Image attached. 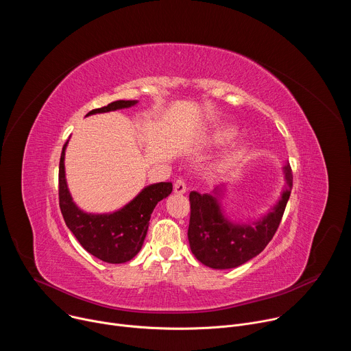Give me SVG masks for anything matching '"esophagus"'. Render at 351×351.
<instances>
[{
    "label": "esophagus",
    "instance_id": "esophagus-1",
    "mask_svg": "<svg viewBox=\"0 0 351 351\" xmlns=\"http://www.w3.org/2000/svg\"><path fill=\"white\" fill-rule=\"evenodd\" d=\"M186 190H187L186 183H184L182 179H178V180L175 182V184H173V191H175L176 194H184Z\"/></svg>",
    "mask_w": 351,
    "mask_h": 351
}]
</instances>
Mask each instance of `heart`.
<instances>
[{
  "label": "heart",
  "mask_w": 351,
  "mask_h": 351,
  "mask_svg": "<svg viewBox=\"0 0 351 351\" xmlns=\"http://www.w3.org/2000/svg\"><path fill=\"white\" fill-rule=\"evenodd\" d=\"M239 134V130L236 126H232V125H222V126H218L215 128L206 138L207 144L208 145H213V147H218V145H223V144H228L230 143L233 138H236ZM245 152V147L244 145H237L234 148L233 152V157H239L241 156L243 153Z\"/></svg>",
  "instance_id": "obj_1"
}]
</instances>
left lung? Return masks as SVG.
Returning a JSON list of instances; mask_svg holds the SVG:
<instances>
[{
	"label": "left lung",
	"instance_id": "left-lung-1",
	"mask_svg": "<svg viewBox=\"0 0 351 351\" xmlns=\"http://www.w3.org/2000/svg\"><path fill=\"white\" fill-rule=\"evenodd\" d=\"M285 187L276 204L254 221H232L222 207L228 183H221L211 193L191 191L189 244L194 257L213 269L240 267L258 256L274 237L283 217L293 187V175L286 162L282 168Z\"/></svg>",
	"mask_w": 351,
	"mask_h": 351
}]
</instances>
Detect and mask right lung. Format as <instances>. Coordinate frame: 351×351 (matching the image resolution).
<instances>
[{"instance_id":"obj_1","label":"right lung","mask_w":351,"mask_h":351,"mask_svg":"<svg viewBox=\"0 0 351 351\" xmlns=\"http://www.w3.org/2000/svg\"><path fill=\"white\" fill-rule=\"evenodd\" d=\"M137 103V99H119L107 107L90 111L86 117L130 108ZM68 143L69 140L62 148L60 160V208L66 226L86 252L95 258L108 264L130 261L141 250L156 206L172 193V183L160 182L145 186L126 206L114 213H86L76 206L68 189L65 176Z\"/></svg>"}]
</instances>
